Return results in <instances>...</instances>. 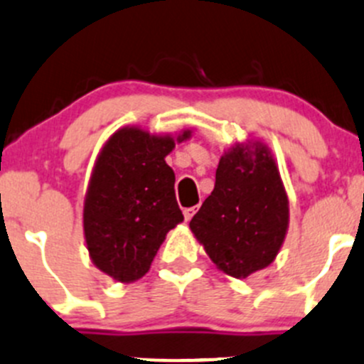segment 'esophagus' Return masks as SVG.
<instances>
[{
	"mask_svg": "<svg viewBox=\"0 0 364 364\" xmlns=\"http://www.w3.org/2000/svg\"><path fill=\"white\" fill-rule=\"evenodd\" d=\"M196 211H197L196 206L185 208V210H183V215H185V220H192V217H193V215H196Z\"/></svg>",
	"mask_w": 364,
	"mask_h": 364,
	"instance_id": "obj_1",
	"label": "esophagus"
}]
</instances>
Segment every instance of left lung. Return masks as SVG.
Returning a JSON list of instances; mask_svg holds the SVG:
<instances>
[{"label": "left lung", "instance_id": "8db88e82", "mask_svg": "<svg viewBox=\"0 0 364 364\" xmlns=\"http://www.w3.org/2000/svg\"><path fill=\"white\" fill-rule=\"evenodd\" d=\"M190 229L211 261L236 279L276 259L288 229V197L267 147L236 144L220 158L213 192Z\"/></svg>", "mask_w": 364, "mask_h": 364}]
</instances>
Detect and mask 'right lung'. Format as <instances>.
Listing matches in <instances>:
<instances>
[{"label": "right lung", "mask_w": 364, "mask_h": 364, "mask_svg": "<svg viewBox=\"0 0 364 364\" xmlns=\"http://www.w3.org/2000/svg\"><path fill=\"white\" fill-rule=\"evenodd\" d=\"M176 140L122 128L96 161L85 196V240L94 264L121 283L146 276L167 232L183 220L174 171L165 164Z\"/></svg>", "instance_id": "1"}]
</instances>
